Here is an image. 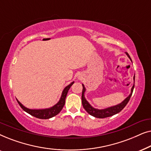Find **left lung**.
Here are the masks:
<instances>
[{
    "label": "left lung",
    "mask_w": 151,
    "mask_h": 151,
    "mask_svg": "<svg viewBox=\"0 0 151 151\" xmlns=\"http://www.w3.org/2000/svg\"><path fill=\"white\" fill-rule=\"evenodd\" d=\"M127 53V56L129 57L130 60H131V57L129 56V55L127 53ZM133 80H135V76L133 77ZM134 86H135V84H133V86H132L131 88V93H130L129 96H128L124 100L122 101L121 103H119V104L117 105H115V106L108 107V108H106L104 109H98L93 108V107L88 102V101L86 100L85 97H84V93L86 91V88L84 87V84H82V87H83V88H82V106H83L84 109H85L86 111L88 113V114H90L91 115H92V116H93L95 117H98V118H105V117H111L113 115H115L117 114V113L120 112V111L126 106V105L127 104V103L129 102L130 98H131L132 93H133Z\"/></svg>",
    "instance_id": "obj_1"
}]
</instances>
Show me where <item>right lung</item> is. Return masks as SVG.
<instances>
[{"label":"right lung","mask_w":151,"mask_h":151,"mask_svg":"<svg viewBox=\"0 0 151 151\" xmlns=\"http://www.w3.org/2000/svg\"><path fill=\"white\" fill-rule=\"evenodd\" d=\"M73 83L74 82H72L71 84H69V85L67 86L65 88H64L63 91L62 93L60 99L58 102L57 104H55L54 106L50 107V108L43 109H30L23 106L17 99H16V100H17V102L18 104H19L20 107H21L25 112L29 113V114H30L31 115H32V116L37 117V118L39 119H49L51 118V117H54L56 115L58 114V113L61 111L62 109H63L64 105L65 104V99L66 97H67V93L69 91L70 87L73 85Z\"/></svg>","instance_id":"1"}]
</instances>
